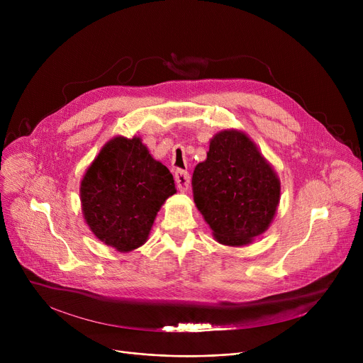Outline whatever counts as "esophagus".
Instances as JSON below:
<instances>
[{"instance_id": "esophagus-1", "label": "esophagus", "mask_w": 363, "mask_h": 363, "mask_svg": "<svg viewBox=\"0 0 363 363\" xmlns=\"http://www.w3.org/2000/svg\"><path fill=\"white\" fill-rule=\"evenodd\" d=\"M175 182H177V186L179 191H186L188 189V185H189V174L186 170H181L178 169L175 172Z\"/></svg>"}]
</instances>
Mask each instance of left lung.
<instances>
[{
  "label": "left lung",
  "mask_w": 363,
  "mask_h": 363,
  "mask_svg": "<svg viewBox=\"0 0 363 363\" xmlns=\"http://www.w3.org/2000/svg\"><path fill=\"white\" fill-rule=\"evenodd\" d=\"M194 201L215 238L244 245L268 230L279 201V181L253 141L222 130L193 174Z\"/></svg>",
  "instance_id": "obj_1"
}]
</instances>
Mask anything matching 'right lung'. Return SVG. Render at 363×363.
Wrapping results in <instances>:
<instances>
[{
	"instance_id": "right-lung-1",
	"label": "right lung",
	"mask_w": 363,
	"mask_h": 363,
	"mask_svg": "<svg viewBox=\"0 0 363 363\" xmlns=\"http://www.w3.org/2000/svg\"><path fill=\"white\" fill-rule=\"evenodd\" d=\"M177 193L174 177L140 138L108 141L86 170L81 201L95 237L119 252L147 241L160 206Z\"/></svg>"
}]
</instances>
